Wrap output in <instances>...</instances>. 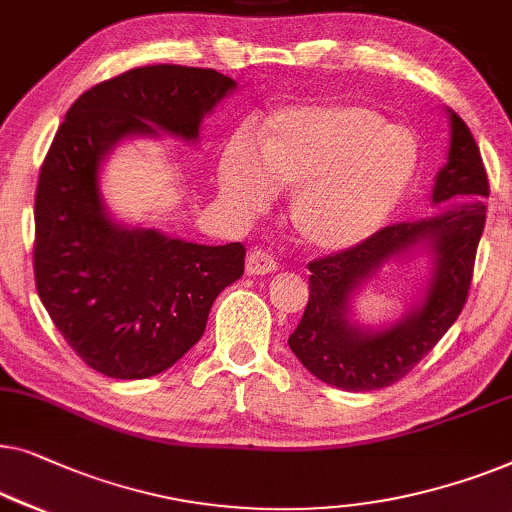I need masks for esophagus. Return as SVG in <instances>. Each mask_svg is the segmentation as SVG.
<instances>
[{"instance_id": "esophagus-1", "label": "esophagus", "mask_w": 512, "mask_h": 512, "mask_svg": "<svg viewBox=\"0 0 512 512\" xmlns=\"http://www.w3.org/2000/svg\"><path fill=\"white\" fill-rule=\"evenodd\" d=\"M278 269L276 259H273L269 253L264 250H253L246 259V271L250 276H264V273H273Z\"/></svg>"}]
</instances>
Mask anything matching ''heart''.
<instances>
[{"mask_svg": "<svg viewBox=\"0 0 512 512\" xmlns=\"http://www.w3.org/2000/svg\"><path fill=\"white\" fill-rule=\"evenodd\" d=\"M413 132L373 106L343 99L287 104L266 115L262 157L236 136L220 157L218 190L234 211L271 206L292 190L287 220L306 248L338 255L387 225L415 181Z\"/></svg>", "mask_w": 512, "mask_h": 512, "instance_id": "b5f03b06", "label": "heart"}]
</instances>
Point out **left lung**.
I'll list each match as a JSON object with an SVG mask.
<instances>
[{"label":"left lung","instance_id":"8db88e82","mask_svg":"<svg viewBox=\"0 0 512 512\" xmlns=\"http://www.w3.org/2000/svg\"><path fill=\"white\" fill-rule=\"evenodd\" d=\"M448 160L436 174L438 213L380 229L362 246L308 264L311 297L290 336L301 364L331 387L371 392L397 383L441 341L469 297L475 250L485 229L489 183L480 150L455 111ZM430 257L423 290L401 319L369 328L354 318V299L385 263Z\"/></svg>","mask_w":512,"mask_h":512}]
</instances>
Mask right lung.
I'll return each instance as SVG.
<instances>
[{"label":"right lung","instance_id":"add662e5","mask_svg":"<svg viewBox=\"0 0 512 512\" xmlns=\"http://www.w3.org/2000/svg\"><path fill=\"white\" fill-rule=\"evenodd\" d=\"M234 90L215 69L139 67L83 92L57 129L34 201V278L64 341L104 376L141 380L174 366L246 264L241 243L201 246L115 220L104 164L139 136L199 143L201 120Z\"/></svg>","mask_w":512,"mask_h":512}]
</instances>
